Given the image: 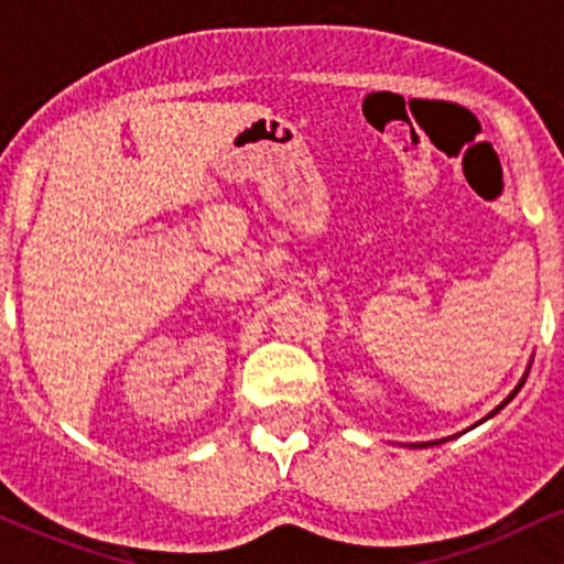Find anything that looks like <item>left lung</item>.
<instances>
[{
	"label": "left lung",
	"instance_id": "left-lung-1",
	"mask_svg": "<svg viewBox=\"0 0 564 564\" xmlns=\"http://www.w3.org/2000/svg\"><path fill=\"white\" fill-rule=\"evenodd\" d=\"M528 371H530V366L525 368V373H522V379H520V381H517V387H514V390H511V392L507 394V398H503V403H498V405L494 408V411H490V413H488V416H485V419H480V422H477V424H482V422H488V419H494V416H496V413H498V411H501V408H503V405H507V403H509V400H511V398H514V394H517V392H520V387H522V384H525V379H528ZM477 424H471V426H477ZM445 440H451V437H443V440H432V443H411V448H426V445H440V443H445Z\"/></svg>",
	"mask_w": 564,
	"mask_h": 564
}]
</instances>
